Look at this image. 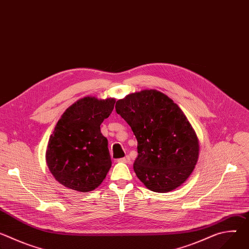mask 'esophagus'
Instances as JSON below:
<instances>
[{
  "instance_id": "esophagus-1",
  "label": "esophagus",
  "mask_w": 249,
  "mask_h": 249,
  "mask_svg": "<svg viewBox=\"0 0 249 249\" xmlns=\"http://www.w3.org/2000/svg\"><path fill=\"white\" fill-rule=\"evenodd\" d=\"M130 160H130V157H129V156H126L125 158H122V159L117 160L118 162H124V163H129Z\"/></svg>"
}]
</instances>
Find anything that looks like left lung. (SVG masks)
I'll use <instances>...</instances> for the list:
<instances>
[{
  "label": "left lung",
  "instance_id": "8db88e82",
  "mask_svg": "<svg viewBox=\"0 0 249 249\" xmlns=\"http://www.w3.org/2000/svg\"><path fill=\"white\" fill-rule=\"evenodd\" d=\"M115 108L138 142V178L159 193L180 186L197 163L199 145L178 105L160 91L146 89L119 99Z\"/></svg>",
  "mask_w": 249,
  "mask_h": 249
}]
</instances>
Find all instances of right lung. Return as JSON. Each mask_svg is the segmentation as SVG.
I'll return each mask as SVG.
<instances>
[{
  "label": "right lung",
  "mask_w": 249,
  "mask_h": 249,
  "mask_svg": "<svg viewBox=\"0 0 249 249\" xmlns=\"http://www.w3.org/2000/svg\"><path fill=\"white\" fill-rule=\"evenodd\" d=\"M114 98L84 97L63 113L50 136L46 161L55 179L80 192L95 189L111 167L108 142L100 125L114 108Z\"/></svg>",
  "instance_id": "add662e5"
}]
</instances>
